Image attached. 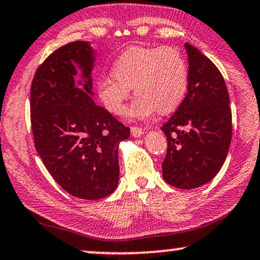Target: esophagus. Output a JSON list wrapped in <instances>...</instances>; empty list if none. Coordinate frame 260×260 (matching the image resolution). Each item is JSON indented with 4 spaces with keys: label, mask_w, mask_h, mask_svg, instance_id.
<instances>
[{
    "label": "esophagus",
    "mask_w": 260,
    "mask_h": 260,
    "mask_svg": "<svg viewBox=\"0 0 260 260\" xmlns=\"http://www.w3.org/2000/svg\"><path fill=\"white\" fill-rule=\"evenodd\" d=\"M143 134H144V131H143V129H141V127L131 126V135H133V137L138 138L141 137Z\"/></svg>",
    "instance_id": "esophagus-1"
}]
</instances>
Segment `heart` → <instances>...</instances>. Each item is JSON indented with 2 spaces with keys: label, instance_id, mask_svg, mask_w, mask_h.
Segmentation results:
<instances>
[{
  "label": "heart",
  "instance_id": "heart-1",
  "mask_svg": "<svg viewBox=\"0 0 260 260\" xmlns=\"http://www.w3.org/2000/svg\"><path fill=\"white\" fill-rule=\"evenodd\" d=\"M112 71L97 81L100 99L111 114H121L131 88L138 96L125 115L142 121L155 117L159 110H176L186 95L187 66L175 48H130L115 59Z\"/></svg>",
  "mask_w": 260,
  "mask_h": 260
}]
</instances>
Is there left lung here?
Returning a JSON list of instances; mask_svg holds the SVG:
<instances>
[{"mask_svg":"<svg viewBox=\"0 0 260 260\" xmlns=\"http://www.w3.org/2000/svg\"><path fill=\"white\" fill-rule=\"evenodd\" d=\"M189 84L185 99L160 127L168 138L163 178L179 189L209 183L223 167L232 137L226 84L217 67L185 43Z\"/></svg>","mask_w":260,"mask_h":260,"instance_id":"8db88e82","label":"left lung"}]
</instances>
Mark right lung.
Returning a JSON list of instances; mask_svg holds the SVG:
<instances>
[{"label":"right lung","mask_w":260,"mask_h":260,"mask_svg":"<svg viewBox=\"0 0 260 260\" xmlns=\"http://www.w3.org/2000/svg\"><path fill=\"white\" fill-rule=\"evenodd\" d=\"M95 61L89 42L63 46L39 67L30 90L36 151L62 189L88 201L116 190L118 146L130 137L129 127L95 104Z\"/></svg>","instance_id":"obj_1"}]
</instances>
